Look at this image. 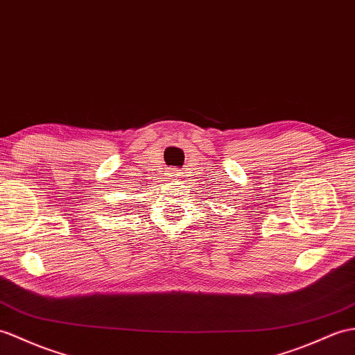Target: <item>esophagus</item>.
Segmentation results:
<instances>
[{
  "instance_id": "1",
  "label": "esophagus",
  "mask_w": 355,
  "mask_h": 355,
  "mask_svg": "<svg viewBox=\"0 0 355 355\" xmlns=\"http://www.w3.org/2000/svg\"><path fill=\"white\" fill-rule=\"evenodd\" d=\"M169 177H171L172 180H175V178L178 177V174H177V172H175V171H171V172H169Z\"/></svg>"
}]
</instances>
